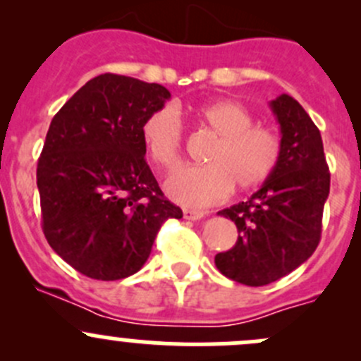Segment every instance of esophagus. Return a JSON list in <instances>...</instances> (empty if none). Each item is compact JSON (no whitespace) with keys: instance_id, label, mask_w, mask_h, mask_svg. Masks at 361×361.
I'll list each match as a JSON object with an SVG mask.
<instances>
[{"instance_id":"34e87169","label":"esophagus","mask_w":361,"mask_h":361,"mask_svg":"<svg viewBox=\"0 0 361 361\" xmlns=\"http://www.w3.org/2000/svg\"><path fill=\"white\" fill-rule=\"evenodd\" d=\"M207 211L201 209H183V218L185 220H199V218L206 216Z\"/></svg>"}]
</instances>
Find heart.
I'll return each instance as SVG.
<instances>
[{
  "label": "heart",
  "mask_w": 361,
  "mask_h": 361,
  "mask_svg": "<svg viewBox=\"0 0 361 361\" xmlns=\"http://www.w3.org/2000/svg\"><path fill=\"white\" fill-rule=\"evenodd\" d=\"M216 145L207 154L209 166L183 167L167 181V192L187 206H207L227 197L232 187L250 192L262 187L278 169L283 154L276 129L255 123V115L239 101L220 99L195 108ZM183 126L169 106L152 111L141 123V141L148 159L160 171H173L183 152Z\"/></svg>",
  "instance_id": "b5f03b06"
}]
</instances>
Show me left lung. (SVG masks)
<instances>
[{
  "mask_svg": "<svg viewBox=\"0 0 361 361\" xmlns=\"http://www.w3.org/2000/svg\"><path fill=\"white\" fill-rule=\"evenodd\" d=\"M281 126L278 169L246 202L218 214L238 227V241L214 257L232 281L264 286L304 264L322 239V218L330 192V171L319 129L288 94L271 101Z\"/></svg>",
  "mask_w": 361,
  "mask_h": 361,
  "instance_id": "8db88e82",
  "label": "left lung"
}]
</instances>
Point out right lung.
<instances>
[{
	"mask_svg": "<svg viewBox=\"0 0 361 361\" xmlns=\"http://www.w3.org/2000/svg\"><path fill=\"white\" fill-rule=\"evenodd\" d=\"M169 90L123 75L89 80L56 113L38 159L42 228L75 271L101 281L133 276L160 227L181 218L145 160L141 123Z\"/></svg>",
	"mask_w": 361,
	"mask_h": 361,
	"instance_id": "obj_1",
	"label": "right lung"
}]
</instances>
